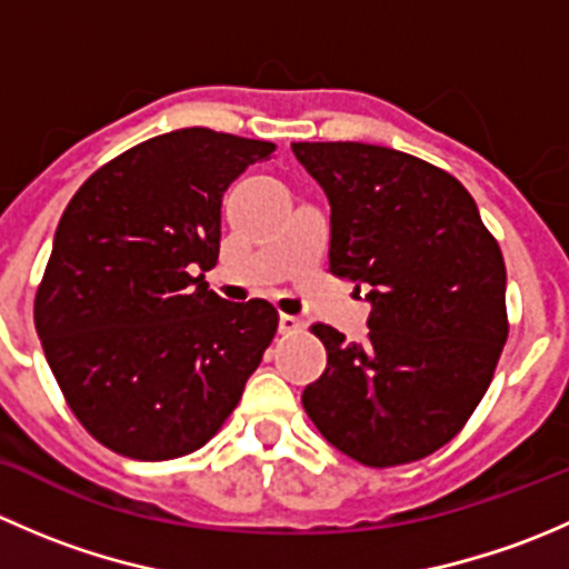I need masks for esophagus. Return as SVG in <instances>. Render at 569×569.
Segmentation results:
<instances>
[{"mask_svg":"<svg viewBox=\"0 0 569 569\" xmlns=\"http://www.w3.org/2000/svg\"><path fill=\"white\" fill-rule=\"evenodd\" d=\"M302 327H306V321H302L300 317H291V313H280L278 330L283 332V336H291V332H300Z\"/></svg>","mask_w":569,"mask_h":569,"instance_id":"obj_1","label":"esophagus"}]
</instances>
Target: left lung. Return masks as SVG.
Returning a JSON list of instances; mask_svg holds the SVG:
<instances>
[{
    "label": "left lung",
    "instance_id": "obj_1",
    "mask_svg": "<svg viewBox=\"0 0 569 569\" xmlns=\"http://www.w3.org/2000/svg\"><path fill=\"white\" fill-rule=\"evenodd\" d=\"M330 203V272L369 300V341L313 332L327 369L302 393L321 438L391 468L465 427L507 343V267L468 189L446 170L366 142H291Z\"/></svg>",
    "mask_w": 569,
    "mask_h": 569
}]
</instances>
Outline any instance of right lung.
<instances>
[{"label": "right lung", "mask_w": 569, "mask_h": 569, "mask_svg": "<svg viewBox=\"0 0 569 569\" xmlns=\"http://www.w3.org/2000/svg\"><path fill=\"white\" fill-rule=\"evenodd\" d=\"M272 142L178 129L114 157L62 211L36 327L68 407L131 460L200 449L239 405L278 330L267 300L228 302L222 194Z\"/></svg>", "instance_id": "add662e5"}]
</instances>
